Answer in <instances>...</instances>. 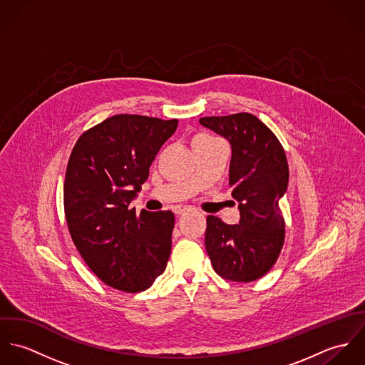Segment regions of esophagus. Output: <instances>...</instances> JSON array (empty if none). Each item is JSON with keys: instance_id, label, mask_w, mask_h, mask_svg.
Here are the masks:
<instances>
[{"instance_id": "obj_1", "label": "esophagus", "mask_w": 365, "mask_h": 365, "mask_svg": "<svg viewBox=\"0 0 365 365\" xmlns=\"http://www.w3.org/2000/svg\"><path fill=\"white\" fill-rule=\"evenodd\" d=\"M188 207H185V205H175L174 208H173V212L175 213V215H182L184 212H187L188 210Z\"/></svg>"}]
</instances>
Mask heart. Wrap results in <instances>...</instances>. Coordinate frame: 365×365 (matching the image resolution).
<instances>
[{
	"label": "heart",
	"instance_id": "b5f03b06",
	"mask_svg": "<svg viewBox=\"0 0 365 365\" xmlns=\"http://www.w3.org/2000/svg\"><path fill=\"white\" fill-rule=\"evenodd\" d=\"M198 138H210V136H208V135H200Z\"/></svg>",
	"mask_w": 365,
	"mask_h": 365
}]
</instances>
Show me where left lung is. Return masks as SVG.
I'll use <instances>...</instances> for the list:
<instances>
[{
  "mask_svg": "<svg viewBox=\"0 0 365 365\" xmlns=\"http://www.w3.org/2000/svg\"><path fill=\"white\" fill-rule=\"evenodd\" d=\"M200 123L229 140V187L239 202L240 220L227 225L207 217L205 247L216 274L235 282L265 275L278 259L285 222L279 200L287 192L289 170L277 136L252 113L205 116Z\"/></svg>",
  "mask_w": 365,
  "mask_h": 365,
  "instance_id": "obj_1",
  "label": "left lung"
}]
</instances>
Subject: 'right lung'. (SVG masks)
<instances>
[{
    "label": "right lung",
    "mask_w": 365,
    "mask_h": 365,
    "mask_svg": "<svg viewBox=\"0 0 365 365\" xmlns=\"http://www.w3.org/2000/svg\"><path fill=\"white\" fill-rule=\"evenodd\" d=\"M177 125L120 113L86 130L71 150L64 180L68 232L91 271L115 289L145 291L165 269L174 213L138 215L129 204Z\"/></svg>",
    "instance_id": "add662e5"
}]
</instances>
